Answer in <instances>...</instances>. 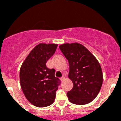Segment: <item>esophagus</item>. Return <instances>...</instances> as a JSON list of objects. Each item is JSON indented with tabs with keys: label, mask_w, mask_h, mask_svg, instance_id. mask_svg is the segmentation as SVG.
<instances>
[{
	"label": "esophagus",
	"mask_w": 121,
	"mask_h": 121,
	"mask_svg": "<svg viewBox=\"0 0 121 121\" xmlns=\"http://www.w3.org/2000/svg\"><path fill=\"white\" fill-rule=\"evenodd\" d=\"M60 81H64V80L65 79V77L62 76V78H60Z\"/></svg>",
	"instance_id": "1"
}]
</instances>
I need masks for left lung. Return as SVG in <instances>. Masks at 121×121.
<instances>
[{
    "instance_id": "1",
    "label": "left lung",
    "mask_w": 121,
    "mask_h": 121,
    "mask_svg": "<svg viewBox=\"0 0 121 121\" xmlns=\"http://www.w3.org/2000/svg\"><path fill=\"white\" fill-rule=\"evenodd\" d=\"M69 63L68 78L73 87L67 93L71 103L85 105L96 98L103 82V74L99 62L95 56L78 42L59 45Z\"/></svg>"
}]
</instances>
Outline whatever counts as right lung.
<instances>
[{
	"label": "right lung",
	"instance_id": "obj_1",
	"mask_svg": "<svg viewBox=\"0 0 121 121\" xmlns=\"http://www.w3.org/2000/svg\"><path fill=\"white\" fill-rule=\"evenodd\" d=\"M56 43H40L26 56L20 69V84L25 98L37 107L53 103L59 84L54 76L55 70L46 66L57 48Z\"/></svg>",
	"mask_w": 121,
	"mask_h": 121
}]
</instances>
